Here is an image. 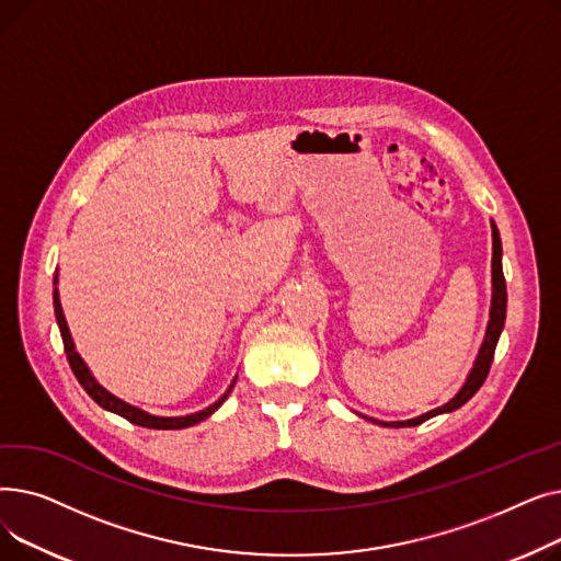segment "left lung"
<instances>
[{"label": "left lung", "mask_w": 561, "mask_h": 561, "mask_svg": "<svg viewBox=\"0 0 561 561\" xmlns=\"http://www.w3.org/2000/svg\"><path fill=\"white\" fill-rule=\"evenodd\" d=\"M505 316H507V284H505V275H503V243H500V233H497V229L493 225V300H491V320H489L486 336H484V343L480 347V355H478V362H476L473 370H470V375L466 379V385L461 387V391L448 404L438 407V409H432V411H427V414H423L419 419H411V421H404V423H391V425L393 427H414V425L425 423L432 416L446 414V411H455L461 404H466L470 398H473L480 391V387L484 385V379H486V375L491 370L493 355H495V345H497L500 332H503V328H505Z\"/></svg>", "instance_id": "8db88e82"}]
</instances>
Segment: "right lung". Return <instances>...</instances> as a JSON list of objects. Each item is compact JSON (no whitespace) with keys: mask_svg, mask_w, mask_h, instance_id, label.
<instances>
[{"mask_svg":"<svg viewBox=\"0 0 561 561\" xmlns=\"http://www.w3.org/2000/svg\"><path fill=\"white\" fill-rule=\"evenodd\" d=\"M54 284H56V279H54ZM54 313H56V322H58V330H61V339H64V347H66V355H68V364H70V368H72V373H75V377L79 379V385L83 387V391L91 396L100 407H104V409H108V411H113V414H117V416H123V419H127L129 423H134V425H140V427H150V430H182V427H191V425H195V423H199V421H204L206 416H211L214 411L227 400V393L233 389V385L227 389V393L218 400V402H214L211 407H206L204 411H197V414H191V416H180V419H161V416H150V414H145V411H140V409H136V407H131V404H127V402H123V400H117L115 396H111L106 389H102L98 381L93 379V375H91V370L85 368V364L81 362V357L77 355V350H75V343H72V336H70V332H68V322H66V316H64V309H61V302H58V290L54 288ZM236 381V379H233Z\"/></svg>","mask_w":561,"mask_h":561,"instance_id":"right-lung-1","label":"right lung"}]
</instances>
